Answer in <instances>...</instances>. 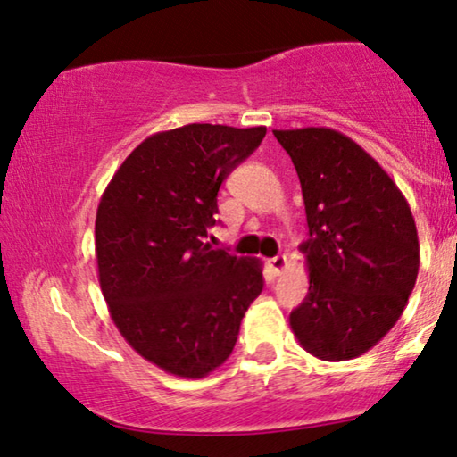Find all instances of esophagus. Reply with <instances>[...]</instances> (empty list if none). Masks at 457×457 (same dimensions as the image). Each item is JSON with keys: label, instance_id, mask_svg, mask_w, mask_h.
Segmentation results:
<instances>
[{"label": "esophagus", "instance_id": "34e87169", "mask_svg": "<svg viewBox=\"0 0 457 457\" xmlns=\"http://www.w3.org/2000/svg\"><path fill=\"white\" fill-rule=\"evenodd\" d=\"M268 266L272 268L274 274H283V270L287 268V258L285 255H277V258L268 260Z\"/></svg>", "mask_w": 457, "mask_h": 457}]
</instances>
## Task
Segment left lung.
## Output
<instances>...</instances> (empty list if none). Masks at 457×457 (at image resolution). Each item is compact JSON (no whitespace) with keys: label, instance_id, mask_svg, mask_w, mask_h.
<instances>
[{"label":"left lung","instance_id":"8db88e82","mask_svg":"<svg viewBox=\"0 0 457 457\" xmlns=\"http://www.w3.org/2000/svg\"><path fill=\"white\" fill-rule=\"evenodd\" d=\"M295 166L308 220L310 289L293 335L324 361L358 358L395 327L420 245L403 193L353 139L327 127L272 130Z\"/></svg>","mask_w":457,"mask_h":457}]
</instances>
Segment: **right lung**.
<instances>
[{
  "label": "right lung",
  "instance_id": "1",
  "mask_svg": "<svg viewBox=\"0 0 457 457\" xmlns=\"http://www.w3.org/2000/svg\"><path fill=\"white\" fill-rule=\"evenodd\" d=\"M266 127L185 124L139 143L105 187L96 216L97 277L116 328L141 358L183 378L224 364L262 262L204 243L222 180Z\"/></svg>",
  "mask_w": 457,
  "mask_h": 457
}]
</instances>
